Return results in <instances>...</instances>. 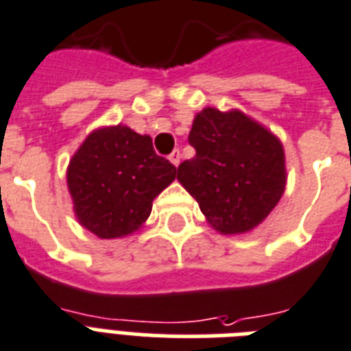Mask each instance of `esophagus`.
<instances>
[{"mask_svg": "<svg viewBox=\"0 0 351 351\" xmlns=\"http://www.w3.org/2000/svg\"><path fill=\"white\" fill-rule=\"evenodd\" d=\"M168 159H170V162H172L173 167H178L179 162H181V152H179V150H173V152L168 156Z\"/></svg>", "mask_w": 351, "mask_h": 351, "instance_id": "esophagus-1", "label": "esophagus"}]
</instances>
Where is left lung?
Returning <instances> with one entry per match:
<instances>
[{
  "instance_id": "left-lung-1",
  "label": "left lung",
  "mask_w": 351,
  "mask_h": 351,
  "mask_svg": "<svg viewBox=\"0 0 351 351\" xmlns=\"http://www.w3.org/2000/svg\"><path fill=\"white\" fill-rule=\"evenodd\" d=\"M189 143L195 156L179 165L178 179L208 223L226 235L263 223L287 184L281 141L243 112L204 108Z\"/></svg>"
}]
</instances>
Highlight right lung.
<instances>
[{"instance_id":"1","label":"right lung","mask_w":351,"mask_h":351,"mask_svg":"<svg viewBox=\"0 0 351 351\" xmlns=\"http://www.w3.org/2000/svg\"><path fill=\"white\" fill-rule=\"evenodd\" d=\"M173 179L176 167L152 139L123 125L92 132L66 170L77 221L101 239L136 232Z\"/></svg>"}]
</instances>
